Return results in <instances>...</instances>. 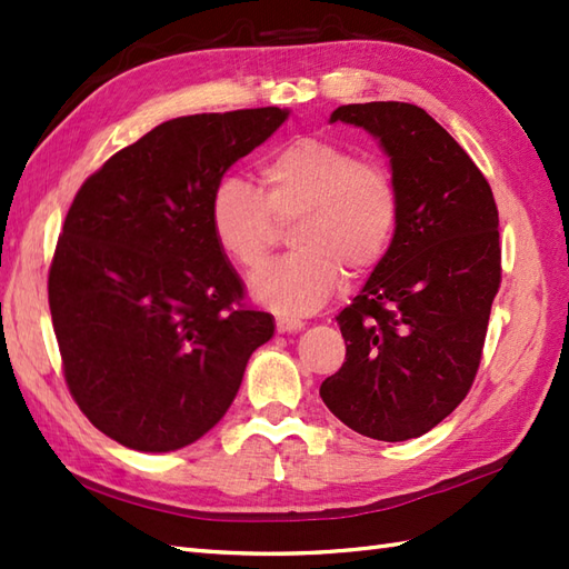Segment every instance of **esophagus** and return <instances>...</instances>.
I'll return each mask as SVG.
<instances>
[{
    "label": "esophagus",
    "instance_id": "34e87169",
    "mask_svg": "<svg viewBox=\"0 0 569 569\" xmlns=\"http://www.w3.org/2000/svg\"><path fill=\"white\" fill-rule=\"evenodd\" d=\"M303 320H296V318H286V316H278L276 318V330L278 332H298L303 330Z\"/></svg>",
    "mask_w": 569,
    "mask_h": 569
}]
</instances>
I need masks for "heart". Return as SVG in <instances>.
Returning a JSON list of instances; mask_svg holds the SVG:
<instances>
[{
  "mask_svg": "<svg viewBox=\"0 0 569 569\" xmlns=\"http://www.w3.org/2000/svg\"><path fill=\"white\" fill-rule=\"evenodd\" d=\"M263 190L239 176L214 183L208 220L214 244L241 271H257L293 224L296 253L253 276L251 293L281 316H308L337 293L345 273H371L391 251L401 188L381 161L345 143L298 137L261 163Z\"/></svg>",
  "mask_w": 569,
  "mask_h": 569,
  "instance_id": "1",
  "label": "heart"
}]
</instances>
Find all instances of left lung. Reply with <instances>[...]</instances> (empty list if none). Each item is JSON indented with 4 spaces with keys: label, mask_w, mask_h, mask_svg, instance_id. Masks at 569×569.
<instances>
[{
    "label": "left lung",
    "mask_w": 569,
    "mask_h": 569,
    "mask_svg": "<svg viewBox=\"0 0 569 569\" xmlns=\"http://www.w3.org/2000/svg\"><path fill=\"white\" fill-rule=\"evenodd\" d=\"M379 137L401 188L391 251L340 316L347 355L325 406L373 440L420 438L465 401L501 286L499 210L467 151L408 102L337 107Z\"/></svg>",
    "instance_id": "left-lung-1"
}]
</instances>
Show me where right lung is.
<instances>
[{
  "instance_id": "right-lung-1",
  "label": "right lung",
  "mask_w": 569,
  "mask_h": 569,
  "mask_svg": "<svg viewBox=\"0 0 569 569\" xmlns=\"http://www.w3.org/2000/svg\"><path fill=\"white\" fill-rule=\"evenodd\" d=\"M278 107L163 122L107 159L66 214L48 306L72 401L141 452L202 438L232 406L269 312L214 244L210 192L286 122Z\"/></svg>"
}]
</instances>
